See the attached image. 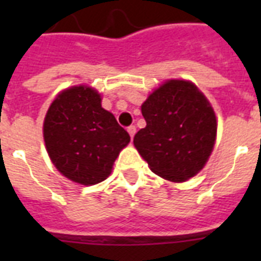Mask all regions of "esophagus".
Here are the masks:
<instances>
[{"label": "esophagus", "instance_id": "obj_1", "mask_svg": "<svg viewBox=\"0 0 261 261\" xmlns=\"http://www.w3.org/2000/svg\"><path fill=\"white\" fill-rule=\"evenodd\" d=\"M135 131H137V128H135V126H130V127H127V133L130 134L131 139L134 138V135H135Z\"/></svg>", "mask_w": 261, "mask_h": 261}]
</instances>
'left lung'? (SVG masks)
<instances>
[{
	"mask_svg": "<svg viewBox=\"0 0 261 261\" xmlns=\"http://www.w3.org/2000/svg\"><path fill=\"white\" fill-rule=\"evenodd\" d=\"M146 127L134 146L160 177L186 181L202 171L217 137V118L206 96L190 81L169 80L143 102Z\"/></svg>",
	"mask_w": 261,
	"mask_h": 261,
	"instance_id": "1",
	"label": "left lung"
}]
</instances>
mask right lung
Returning <instances> with one entry per match:
<instances>
[{
	"label": "right lung",
	"mask_w": 261,
	"mask_h": 261,
	"mask_svg": "<svg viewBox=\"0 0 261 261\" xmlns=\"http://www.w3.org/2000/svg\"><path fill=\"white\" fill-rule=\"evenodd\" d=\"M43 137L55 168L84 186L106 180L130 142L128 133L101 107L97 90L85 85L65 89L51 102Z\"/></svg>",
	"instance_id": "add662e5"
}]
</instances>
